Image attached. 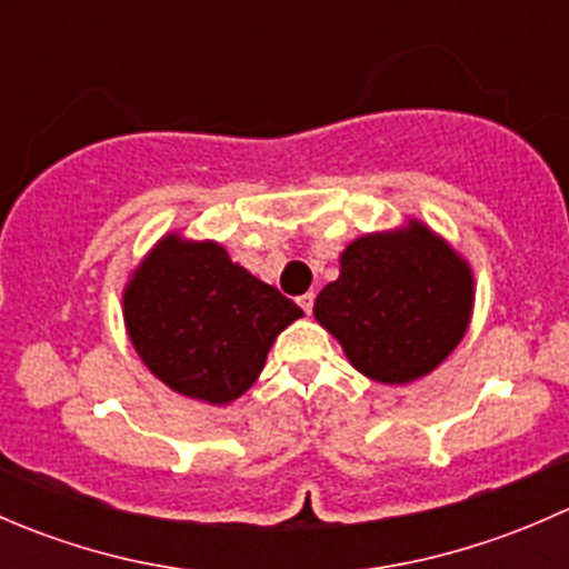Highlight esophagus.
I'll return each instance as SVG.
<instances>
[{"mask_svg": "<svg viewBox=\"0 0 569 569\" xmlns=\"http://www.w3.org/2000/svg\"><path fill=\"white\" fill-rule=\"evenodd\" d=\"M313 300H317V297H313V291H308V295L297 297V302H300V308H302V311H306V313L313 311Z\"/></svg>", "mask_w": 569, "mask_h": 569, "instance_id": "34e87169", "label": "esophagus"}]
</instances>
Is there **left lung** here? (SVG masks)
Masks as SVG:
<instances>
[{
    "label": "left lung",
    "instance_id": "obj_1",
    "mask_svg": "<svg viewBox=\"0 0 569 569\" xmlns=\"http://www.w3.org/2000/svg\"><path fill=\"white\" fill-rule=\"evenodd\" d=\"M473 313L470 263L432 228L366 233L341 252V274L313 302V317L369 380L407 386L438 369Z\"/></svg>",
    "mask_w": 569,
    "mask_h": 569
}]
</instances>
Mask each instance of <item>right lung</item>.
Segmentation results:
<instances>
[{
	"instance_id": "add662e5",
	"label": "right lung",
	"mask_w": 569,
	"mask_h": 569,
	"mask_svg": "<svg viewBox=\"0 0 569 569\" xmlns=\"http://www.w3.org/2000/svg\"><path fill=\"white\" fill-rule=\"evenodd\" d=\"M302 311L252 278L217 242L168 233L131 272L123 321L142 363L176 393L206 405L239 399L274 338Z\"/></svg>"
}]
</instances>
